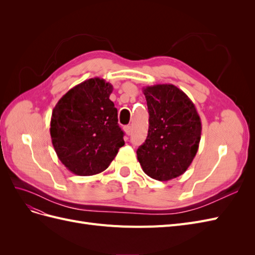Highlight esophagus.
<instances>
[{
    "label": "esophagus",
    "instance_id": "obj_1",
    "mask_svg": "<svg viewBox=\"0 0 255 255\" xmlns=\"http://www.w3.org/2000/svg\"><path fill=\"white\" fill-rule=\"evenodd\" d=\"M125 132H126L127 135H130V134H132V127H130V126L125 127Z\"/></svg>",
    "mask_w": 255,
    "mask_h": 255
}]
</instances>
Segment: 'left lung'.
<instances>
[{
    "label": "left lung",
    "instance_id": "1",
    "mask_svg": "<svg viewBox=\"0 0 255 255\" xmlns=\"http://www.w3.org/2000/svg\"><path fill=\"white\" fill-rule=\"evenodd\" d=\"M149 110L146 139L137 150L143 172L157 181L182 175L194 160L201 139L195 104L172 84L142 88Z\"/></svg>",
    "mask_w": 255,
    "mask_h": 255
}]
</instances>
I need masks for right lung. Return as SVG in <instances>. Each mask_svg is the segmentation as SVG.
Instances as JSON below:
<instances>
[{"instance_id":"right-lung-1","label":"right lung","mask_w":255,"mask_h":255,"mask_svg":"<svg viewBox=\"0 0 255 255\" xmlns=\"http://www.w3.org/2000/svg\"><path fill=\"white\" fill-rule=\"evenodd\" d=\"M113 85L89 79L60 98L51 117V139L59 160L76 175L104 171L125 145Z\"/></svg>"}]
</instances>
